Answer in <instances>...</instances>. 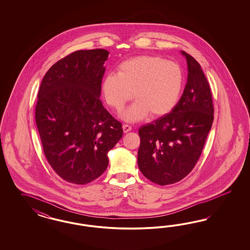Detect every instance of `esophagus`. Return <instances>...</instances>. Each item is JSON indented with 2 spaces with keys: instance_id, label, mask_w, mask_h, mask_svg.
<instances>
[{
  "instance_id": "34e87169",
  "label": "esophagus",
  "mask_w": 250,
  "mask_h": 250,
  "mask_svg": "<svg viewBox=\"0 0 250 250\" xmlns=\"http://www.w3.org/2000/svg\"><path fill=\"white\" fill-rule=\"evenodd\" d=\"M123 130H124L125 133H127V132L132 130V126L129 125H123Z\"/></svg>"
}]
</instances>
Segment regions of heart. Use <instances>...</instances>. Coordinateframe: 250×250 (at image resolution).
<instances>
[{"label":"heart","instance_id":"heart-1","mask_svg":"<svg viewBox=\"0 0 250 250\" xmlns=\"http://www.w3.org/2000/svg\"><path fill=\"white\" fill-rule=\"evenodd\" d=\"M182 85V68L176 62L145 55L122 62L117 74L104 77L102 90L106 103L117 112L135 96L136 102L122 117L136 122L149 113L152 116L168 114L179 102Z\"/></svg>","mask_w":250,"mask_h":250}]
</instances>
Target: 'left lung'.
Here are the masks:
<instances>
[{"mask_svg":"<svg viewBox=\"0 0 250 250\" xmlns=\"http://www.w3.org/2000/svg\"><path fill=\"white\" fill-rule=\"evenodd\" d=\"M188 78L170 113L138 130L137 164L149 181L168 185L182 181L195 166L213 121L212 92L203 69L184 51Z\"/></svg>","mask_w":250,"mask_h":250,"instance_id":"8db88e82","label":"left lung"}]
</instances>
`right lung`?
I'll use <instances>...</instances> for the list:
<instances>
[{
  "label": "right lung",
  "mask_w": 250,
  "mask_h": 250,
  "mask_svg": "<svg viewBox=\"0 0 250 250\" xmlns=\"http://www.w3.org/2000/svg\"><path fill=\"white\" fill-rule=\"evenodd\" d=\"M105 49L78 50L43 78L36 123L45 158L66 182L86 184L104 172L107 153L123 136L120 122L100 100Z\"/></svg>",
  "instance_id": "add662e5"
}]
</instances>
